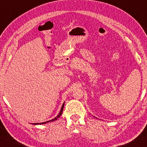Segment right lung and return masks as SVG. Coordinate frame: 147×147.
Masks as SVG:
<instances>
[{
    "instance_id": "right-lung-1",
    "label": "right lung",
    "mask_w": 147,
    "mask_h": 147,
    "mask_svg": "<svg viewBox=\"0 0 147 147\" xmlns=\"http://www.w3.org/2000/svg\"><path fill=\"white\" fill-rule=\"evenodd\" d=\"M64 102L63 103V105H62V108H61L59 114H58L57 115V116L55 117V118H54V119H51V120L47 121H45V122H42V123H32V124H34V125H38V124H39V125H41V124H45V123H47L51 122V121H54L56 120V119H57L58 118H60L61 115H62V111H63V108H64Z\"/></svg>"
}]
</instances>
